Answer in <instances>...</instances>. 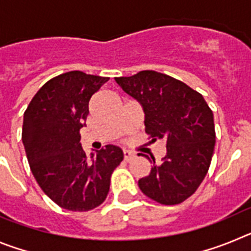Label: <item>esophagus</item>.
<instances>
[{"label": "esophagus", "mask_w": 251, "mask_h": 251, "mask_svg": "<svg viewBox=\"0 0 251 251\" xmlns=\"http://www.w3.org/2000/svg\"><path fill=\"white\" fill-rule=\"evenodd\" d=\"M123 156H124V161L128 162L134 157V153L129 152V151H123Z\"/></svg>", "instance_id": "1"}]
</instances>
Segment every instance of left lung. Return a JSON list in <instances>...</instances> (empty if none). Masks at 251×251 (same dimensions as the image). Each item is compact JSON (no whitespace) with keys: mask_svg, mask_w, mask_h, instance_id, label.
Listing matches in <instances>:
<instances>
[{"mask_svg":"<svg viewBox=\"0 0 251 251\" xmlns=\"http://www.w3.org/2000/svg\"><path fill=\"white\" fill-rule=\"evenodd\" d=\"M115 83L142 105L152 141H166L161 163L146 156L153 166L138 181L139 188L162 205L181 203L201 185L211 163L216 138L212 110L200 93L153 70L115 77Z\"/></svg>","mask_w":251,"mask_h":251,"instance_id":"obj_1","label":"left lung"}]
</instances>
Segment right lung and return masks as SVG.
<instances>
[{"mask_svg": "<svg viewBox=\"0 0 251 251\" xmlns=\"http://www.w3.org/2000/svg\"><path fill=\"white\" fill-rule=\"evenodd\" d=\"M108 80L77 70L52 77L24 114L22 143L31 172L51 200L70 211L103 203L113 171L123 161L122 150L113 145L88 159L80 143L90 98Z\"/></svg>", "mask_w": 251, "mask_h": 251, "instance_id": "obj_1", "label": "right lung"}]
</instances>
